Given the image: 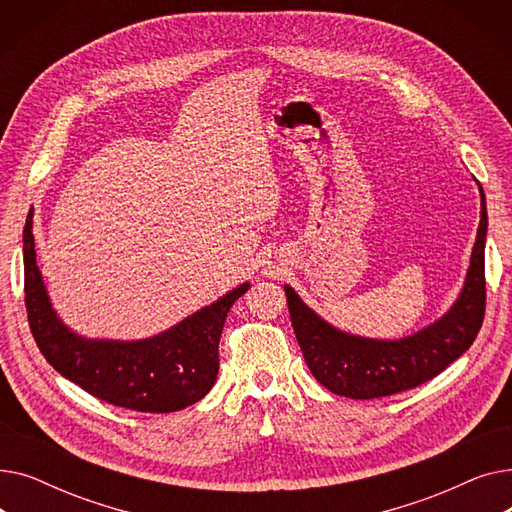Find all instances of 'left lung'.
<instances>
[{
    "label": "left lung",
    "mask_w": 512,
    "mask_h": 512,
    "mask_svg": "<svg viewBox=\"0 0 512 512\" xmlns=\"http://www.w3.org/2000/svg\"><path fill=\"white\" fill-rule=\"evenodd\" d=\"M463 290L454 305L411 336L375 340L334 328L307 307L297 292L284 286L290 321L313 378L330 392L369 400L398 394L436 378L473 344L486 311V195Z\"/></svg>",
    "instance_id": "1"
}]
</instances>
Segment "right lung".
Here are the masks:
<instances>
[{
	"label": "right lung",
	"instance_id": "obj_1",
	"mask_svg": "<svg viewBox=\"0 0 512 512\" xmlns=\"http://www.w3.org/2000/svg\"><path fill=\"white\" fill-rule=\"evenodd\" d=\"M24 294L29 326L47 363L99 400L141 413H174L199 402L220 369L224 321L249 282L180 324L143 340H97L72 332L51 307L37 267L33 211L24 226Z\"/></svg>",
	"mask_w": 512,
	"mask_h": 512
}]
</instances>
